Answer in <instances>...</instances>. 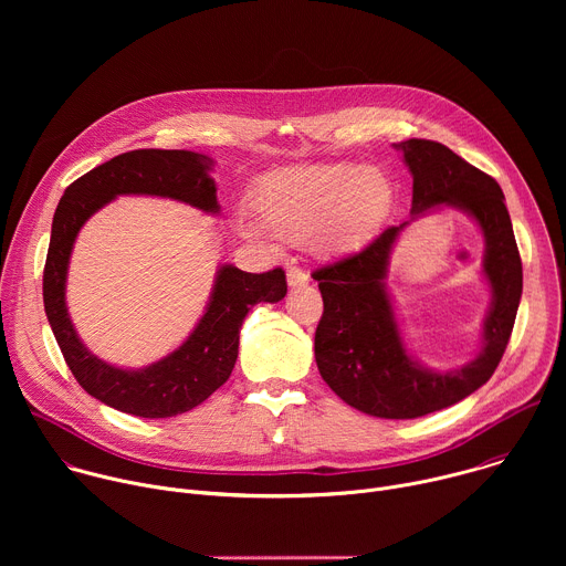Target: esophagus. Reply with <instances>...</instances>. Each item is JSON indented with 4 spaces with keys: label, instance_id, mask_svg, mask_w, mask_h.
Instances as JSON below:
<instances>
[{
    "label": "esophagus",
    "instance_id": "1",
    "mask_svg": "<svg viewBox=\"0 0 566 566\" xmlns=\"http://www.w3.org/2000/svg\"><path fill=\"white\" fill-rule=\"evenodd\" d=\"M286 282H289L291 289L306 286V284H308V275H306L302 269H289V271H286Z\"/></svg>",
    "mask_w": 566,
    "mask_h": 566
}]
</instances>
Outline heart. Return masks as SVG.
<instances>
[{
    "instance_id": "obj_1",
    "label": "heart",
    "mask_w": 566,
    "mask_h": 566,
    "mask_svg": "<svg viewBox=\"0 0 566 566\" xmlns=\"http://www.w3.org/2000/svg\"><path fill=\"white\" fill-rule=\"evenodd\" d=\"M394 203V186L371 166L313 164L266 175L255 190L258 218L237 214V228L258 241H306L322 258H343L378 232Z\"/></svg>"
}]
</instances>
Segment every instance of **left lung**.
Returning <instances> with one entry per match:
<instances>
[{"label":"left lung","instance_id":"obj_1","mask_svg":"<svg viewBox=\"0 0 566 566\" xmlns=\"http://www.w3.org/2000/svg\"><path fill=\"white\" fill-rule=\"evenodd\" d=\"M412 175L410 219L387 228L360 253L313 273L325 302L315 329L319 376L347 406L378 419H417L454 406L486 382L509 345L522 297V260L500 184L441 143H394ZM450 207L484 234L482 274L492 306L478 354L461 368L434 370L408 349L386 289L390 251L412 220Z\"/></svg>","mask_w":566,"mask_h":566}]
</instances>
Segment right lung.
Segmentation results:
<instances>
[{
	"label": "right lung",
	"mask_w": 566,
	"mask_h": 566,
	"mask_svg": "<svg viewBox=\"0 0 566 566\" xmlns=\"http://www.w3.org/2000/svg\"><path fill=\"white\" fill-rule=\"evenodd\" d=\"M212 168L210 156L190 149L125 151L73 181L55 208L42 286L49 325L75 380L125 415L168 419L201 406L228 380L251 306L273 304L286 295L282 269L258 275L219 264L203 315L172 354L134 369L105 363L80 340L66 306V275L83 226L123 195L172 199L206 214H219Z\"/></svg>",
	"instance_id": "obj_1"
}]
</instances>
